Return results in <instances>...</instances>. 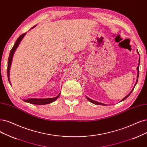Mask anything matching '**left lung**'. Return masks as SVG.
Returning a JSON list of instances; mask_svg holds the SVG:
<instances>
[{"label":"left lung","mask_w":147,"mask_h":147,"mask_svg":"<svg viewBox=\"0 0 147 147\" xmlns=\"http://www.w3.org/2000/svg\"><path fill=\"white\" fill-rule=\"evenodd\" d=\"M137 52H138V53L139 54V52H138V50H137ZM139 65H140V56H139V65H138V67H137V71H138V75H137V80H136V84H135V85H134V88L131 90V91H130V93L127 95V96H126L125 97H124V98L123 99H122L121 100V102H122V101H123V100H124L125 99H126L127 97L131 94V92L133 91V90H134V87H135V86H136V85L137 84V82H138V78H139ZM86 98L90 102H91V103H93V104H95V105H107V104H103V103H101V102H97V101H95V100H92V99H91L90 98H89L88 97H87V96H86Z\"/></svg>","instance_id":"1"}]
</instances>
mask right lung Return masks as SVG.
<instances>
[{"mask_svg": "<svg viewBox=\"0 0 147 147\" xmlns=\"http://www.w3.org/2000/svg\"><path fill=\"white\" fill-rule=\"evenodd\" d=\"M36 25L32 26V28H34V27L36 26ZM26 34V33H24L23 34H22L21 36H20L18 39H17V40H16V43H14V45L13 46V47L12 48L11 50L10 51V53H9V57H8V68H7V76H8V81L10 83V85L11 84V82H10V80H9V70H10V67H11V63H12V60H13V55H14V53L15 52V51L16 50V49H17V48L18 47L19 43H20L21 40L23 39V38L24 37V36H25V34ZM60 94H61V93H60L59 94L58 96H57L56 97H49V98H45V99H38V98H29V99H25V100H23L24 102H28V103H30V104H34V105H47V104H50V103H52L54 101H55L58 97L59 96H60Z\"/></svg>", "mask_w": 147, "mask_h": 147, "instance_id": "right-lung-1", "label": "right lung"}]
</instances>
